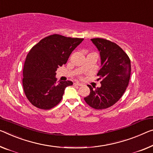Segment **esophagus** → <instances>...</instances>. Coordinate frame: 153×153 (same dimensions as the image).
Segmentation results:
<instances>
[{"label":"esophagus","mask_w":153,"mask_h":153,"mask_svg":"<svg viewBox=\"0 0 153 153\" xmlns=\"http://www.w3.org/2000/svg\"><path fill=\"white\" fill-rule=\"evenodd\" d=\"M74 85H78V86H83V85L82 83H77V82H76V83H74Z\"/></svg>","instance_id":"1"}]
</instances>
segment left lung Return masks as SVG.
Wrapping results in <instances>:
<instances>
[{"instance_id":"8db88e82","label":"left lung","mask_w":153,"mask_h":153,"mask_svg":"<svg viewBox=\"0 0 153 153\" xmlns=\"http://www.w3.org/2000/svg\"><path fill=\"white\" fill-rule=\"evenodd\" d=\"M100 53L101 68L97 76L102 79L100 88L90 90L84 98L87 104L96 109H107L120 100L128 86L131 76V61L118 45L102 38L91 39Z\"/></svg>"}]
</instances>
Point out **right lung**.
I'll list each match as a JSON object with an SVG mask.
<instances>
[{"instance_id": "add662e5", "label": "right lung", "mask_w": 153, "mask_h": 153, "mask_svg": "<svg viewBox=\"0 0 153 153\" xmlns=\"http://www.w3.org/2000/svg\"><path fill=\"white\" fill-rule=\"evenodd\" d=\"M83 40L55 34L44 37L30 49L25 62L22 85L33 105L50 109L62 100L65 88L73 83H57L56 71L66 63L70 54Z\"/></svg>"}]
</instances>
